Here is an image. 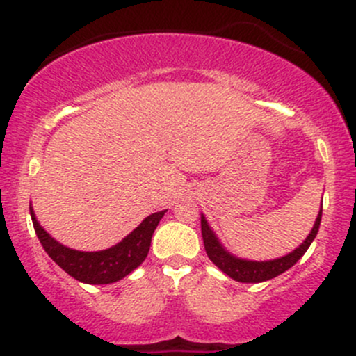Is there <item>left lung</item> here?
<instances>
[{
	"label": "left lung",
	"mask_w": 356,
	"mask_h": 356,
	"mask_svg": "<svg viewBox=\"0 0 356 356\" xmlns=\"http://www.w3.org/2000/svg\"><path fill=\"white\" fill-rule=\"evenodd\" d=\"M320 222L321 209L316 218V222H314L313 229L309 232L308 238L305 239V243L301 244L300 248H296L293 252H289L288 256L277 257V259L273 261H246L229 254L226 249L220 246V243L214 236V232H212L211 227L207 226V220L204 216L201 218V232L207 256H209V259L220 269V271L226 273L227 276L232 277L234 281H239V283H261V281L273 280V277L280 276L281 273L288 271L289 268L295 266L298 261L301 259V256L308 251L313 239L316 238L318 229H320Z\"/></svg>",
	"instance_id": "8db88e82"
}]
</instances>
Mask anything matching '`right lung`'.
I'll return each instance as SVG.
<instances>
[{"label":"right lung","mask_w":356,"mask_h":356,"mask_svg":"<svg viewBox=\"0 0 356 356\" xmlns=\"http://www.w3.org/2000/svg\"><path fill=\"white\" fill-rule=\"evenodd\" d=\"M165 211L154 212L140 222V226L130 232L122 243L113 248L97 252H83L65 248L56 243L47 231L40 226L33 209H30L31 220L36 236L48 256L72 277L87 284H108L115 283L144 263L149 254L150 241Z\"/></svg>","instance_id":"right-lung-1"}]
</instances>
